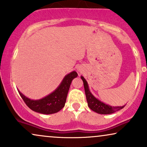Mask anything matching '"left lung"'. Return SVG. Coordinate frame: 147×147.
<instances>
[{
    "mask_svg": "<svg viewBox=\"0 0 147 147\" xmlns=\"http://www.w3.org/2000/svg\"><path fill=\"white\" fill-rule=\"evenodd\" d=\"M81 79L82 80L83 83H84V91L85 94H86L88 106L93 111L97 112L98 114H101V115H109V114H112L114 112L119 111V110L123 108L125 106H125H111L99 100L98 99L96 98L95 96L90 93L88 83L86 80L84 79V78L81 76Z\"/></svg>",
    "mask_w": 147,
    "mask_h": 147,
    "instance_id": "1",
    "label": "left lung"
}]
</instances>
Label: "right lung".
Instances as JSON below:
<instances>
[{"label": "right lung", "instance_id": "1", "mask_svg": "<svg viewBox=\"0 0 147 147\" xmlns=\"http://www.w3.org/2000/svg\"><path fill=\"white\" fill-rule=\"evenodd\" d=\"M77 76L78 74L75 71L67 74L59 86L52 93L37 100L30 99L24 95L19 90H18L27 106L32 110L43 115H51L57 113L65 106L71 83Z\"/></svg>", "mask_w": 147, "mask_h": 147}]
</instances>
